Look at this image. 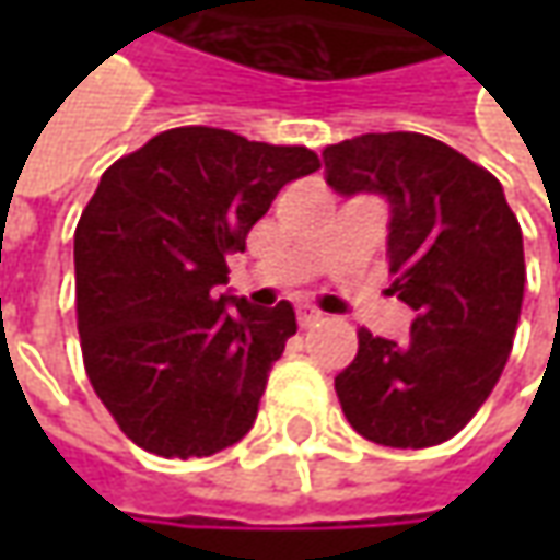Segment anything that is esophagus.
I'll list each match as a JSON object with an SVG mask.
<instances>
[{
  "mask_svg": "<svg viewBox=\"0 0 560 560\" xmlns=\"http://www.w3.org/2000/svg\"><path fill=\"white\" fill-rule=\"evenodd\" d=\"M295 317H299V327H314V324H320V317L324 314L317 312V308H312V305H299V312H295Z\"/></svg>",
  "mask_w": 560,
  "mask_h": 560,
  "instance_id": "esophagus-1",
  "label": "esophagus"
}]
</instances>
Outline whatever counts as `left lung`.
<instances>
[{
	"label": "left lung",
	"mask_w": 560,
	"mask_h": 560,
	"mask_svg": "<svg viewBox=\"0 0 560 560\" xmlns=\"http://www.w3.org/2000/svg\"><path fill=\"white\" fill-rule=\"evenodd\" d=\"M327 184L389 202L393 290L418 317L405 342L358 330L336 396L364 440H452L505 371L524 302V236L502 184L423 133H361L324 149Z\"/></svg>",
	"instance_id": "1"
}]
</instances>
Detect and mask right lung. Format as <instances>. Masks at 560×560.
I'll use <instances>...</instances> for the list:
<instances>
[{"label":"right lung","instance_id":"right-lung-1","mask_svg":"<svg viewBox=\"0 0 560 560\" xmlns=\"http://www.w3.org/2000/svg\"><path fill=\"white\" fill-rule=\"evenodd\" d=\"M317 167L305 145L174 127L102 174L74 233L77 330L96 396L140 448L205 458L252 430L295 312L221 295L226 255Z\"/></svg>","mask_w":560,"mask_h":560}]
</instances>
